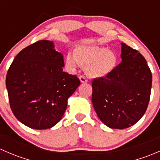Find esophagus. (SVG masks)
<instances>
[{
	"mask_svg": "<svg viewBox=\"0 0 160 160\" xmlns=\"http://www.w3.org/2000/svg\"><path fill=\"white\" fill-rule=\"evenodd\" d=\"M79 78H80V80L81 83H87V82L88 81V80L84 77V76H80Z\"/></svg>",
	"mask_w": 160,
	"mask_h": 160,
	"instance_id": "34e87169",
	"label": "esophagus"
}]
</instances>
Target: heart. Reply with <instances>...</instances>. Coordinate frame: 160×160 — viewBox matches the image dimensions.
<instances>
[{"instance_id": "1", "label": "heart", "mask_w": 160, "mask_h": 160, "mask_svg": "<svg viewBox=\"0 0 160 160\" xmlns=\"http://www.w3.org/2000/svg\"><path fill=\"white\" fill-rule=\"evenodd\" d=\"M66 65L71 70L79 66L87 67V73L92 78H101L114 70L118 62L115 52L106 47L81 46L76 48L74 54L67 53Z\"/></svg>"}]
</instances>
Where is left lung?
Returning a JSON list of instances; mask_svg holds the SVG:
<instances>
[{
    "instance_id": "1",
    "label": "left lung",
    "mask_w": 160,
    "mask_h": 160,
    "mask_svg": "<svg viewBox=\"0 0 160 160\" xmlns=\"http://www.w3.org/2000/svg\"><path fill=\"white\" fill-rule=\"evenodd\" d=\"M122 62L106 77L93 80L92 104L100 120L123 129L144 115L150 99L152 72L142 55L122 42Z\"/></svg>"
}]
</instances>
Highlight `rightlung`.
Masks as SVG:
<instances>
[{
    "mask_svg": "<svg viewBox=\"0 0 160 160\" xmlns=\"http://www.w3.org/2000/svg\"><path fill=\"white\" fill-rule=\"evenodd\" d=\"M63 56L52 41L41 40L22 49L8 71L6 88L16 118L34 129H46L62 119L67 100L80 81L62 71Z\"/></svg>",
    "mask_w": 160,
    "mask_h": 160,
    "instance_id": "obj_1",
    "label": "right lung"
}]
</instances>
